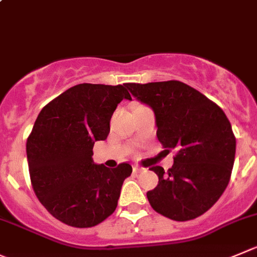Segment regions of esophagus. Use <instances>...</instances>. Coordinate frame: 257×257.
Wrapping results in <instances>:
<instances>
[{
	"instance_id": "1",
	"label": "esophagus",
	"mask_w": 257,
	"mask_h": 257,
	"mask_svg": "<svg viewBox=\"0 0 257 257\" xmlns=\"http://www.w3.org/2000/svg\"><path fill=\"white\" fill-rule=\"evenodd\" d=\"M134 172H135V173H141V172H144V168L135 165V167H134Z\"/></svg>"
}]
</instances>
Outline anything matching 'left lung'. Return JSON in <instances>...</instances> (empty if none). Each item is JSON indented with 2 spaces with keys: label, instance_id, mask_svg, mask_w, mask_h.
<instances>
[{
  "label": "left lung",
  "instance_id": "left-lung-1",
  "mask_svg": "<svg viewBox=\"0 0 257 257\" xmlns=\"http://www.w3.org/2000/svg\"><path fill=\"white\" fill-rule=\"evenodd\" d=\"M127 89L155 114L156 136L165 149H175L174 165L146 193L158 213L189 221L208 211L228 185L236 139L224 112L214 102L179 80L146 84L127 83Z\"/></svg>",
  "mask_w": 257,
  "mask_h": 257
}]
</instances>
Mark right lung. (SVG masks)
Wrapping results in <instances>:
<instances>
[{
  "label": "right lung",
  "mask_w": 257,
  "mask_h": 257,
  "mask_svg": "<svg viewBox=\"0 0 257 257\" xmlns=\"http://www.w3.org/2000/svg\"><path fill=\"white\" fill-rule=\"evenodd\" d=\"M122 99L131 101L123 85L83 83L46 104L34 123L26 143L31 184L49 213L68 226L93 227L111 216L133 173L130 164L109 169L92 159Z\"/></svg>",
  "instance_id": "right-lung-1"
}]
</instances>
